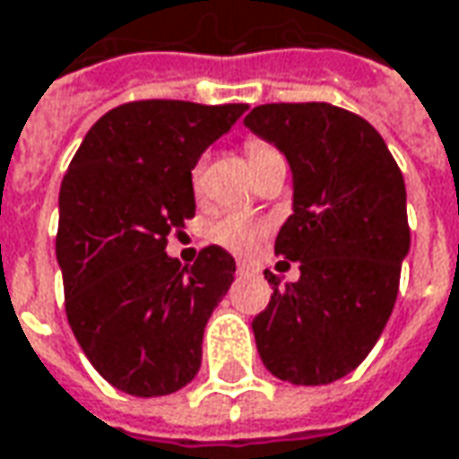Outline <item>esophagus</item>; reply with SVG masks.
Instances as JSON below:
<instances>
[{
    "label": "esophagus",
    "instance_id": "esophagus-1",
    "mask_svg": "<svg viewBox=\"0 0 459 459\" xmlns=\"http://www.w3.org/2000/svg\"><path fill=\"white\" fill-rule=\"evenodd\" d=\"M237 273L239 275H252V273H257V267L250 265V263H237Z\"/></svg>",
    "mask_w": 459,
    "mask_h": 459
}]
</instances>
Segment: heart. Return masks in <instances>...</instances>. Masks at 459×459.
<instances>
[{"label": "heart", "instance_id": "heart-1", "mask_svg": "<svg viewBox=\"0 0 459 459\" xmlns=\"http://www.w3.org/2000/svg\"><path fill=\"white\" fill-rule=\"evenodd\" d=\"M267 151H273V149L265 146V143L252 141L250 146H247V156H250V161H252L255 156L267 153ZM199 181H202V164L194 166V171H192L194 189H199ZM263 235H265V224L255 222V220H247V217H239V214L222 217L220 222L212 227V239H214L217 245L227 247V250L237 252V255H250V252H255V247L260 245Z\"/></svg>", "mask_w": 459, "mask_h": 459}]
</instances>
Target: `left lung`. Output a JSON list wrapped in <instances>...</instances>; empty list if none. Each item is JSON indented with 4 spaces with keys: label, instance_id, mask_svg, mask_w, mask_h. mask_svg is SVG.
Masks as SVG:
<instances>
[{
    "label": "left lung",
    "instance_id": "obj_1",
    "mask_svg": "<svg viewBox=\"0 0 459 459\" xmlns=\"http://www.w3.org/2000/svg\"><path fill=\"white\" fill-rule=\"evenodd\" d=\"M245 126L288 159L293 214L275 252L300 263L252 321L257 353L282 381L321 386L351 374L394 308L409 252L404 177L379 131L331 103H267ZM282 260V263H285Z\"/></svg>",
    "mask_w": 459,
    "mask_h": 459
}]
</instances>
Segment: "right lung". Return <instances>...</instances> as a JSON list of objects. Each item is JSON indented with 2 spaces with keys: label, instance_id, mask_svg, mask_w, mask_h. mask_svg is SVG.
<instances>
[{
  "label": "right lung",
  "instance_id": "1",
  "mask_svg": "<svg viewBox=\"0 0 459 459\" xmlns=\"http://www.w3.org/2000/svg\"><path fill=\"white\" fill-rule=\"evenodd\" d=\"M245 110L126 103L95 123L67 166L55 242L67 321L95 371L126 394H174L199 371L235 257L209 245L181 265L166 237L194 217L192 169Z\"/></svg>",
  "mask_w": 459,
  "mask_h": 459
}]
</instances>
